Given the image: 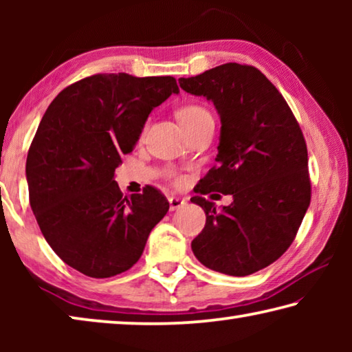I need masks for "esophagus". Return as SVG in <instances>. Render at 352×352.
Segmentation results:
<instances>
[{"label":"esophagus","mask_w":352,"mask_h":352,"mask_svg":"<svg viewBox=\"0 0 352 352\" xmlns=\"http://www.w3.org/2000/svg\"><path fill=\"white\" fill-rule=\"evenodd\" d=\"M184 205H186V200H184V199L174 197V195L169 197V210L170 211H175V210H178V208H182Z\"/></svg>","instance_id":"obj_1"}]
</instances>
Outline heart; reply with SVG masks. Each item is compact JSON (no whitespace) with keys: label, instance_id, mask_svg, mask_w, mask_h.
<instances>
[{"label":"heart","instance_id":"obj_1","mask_svg":"<svg viewBox=\"0 0 352 352\" xmlns=\"http://www.w3.org/2000/svg\"><path fill=\"white\" fill-rule=\"evenodd\" d=\"M177 118L178 121L182 122L188 133L195 132L197 129H201L205 126H214V116L212 113L206 109L205 105L197 104V102H189L182 105L180 109L177 110ZM146 132V126L142 127V132ZM177 183H182V178H177Z\"/></svg>","mask_w":352,"mask_h":352}]
</instances>
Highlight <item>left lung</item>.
<instances>
[{"instance_id": "obj_1", "label": "left lung", "mask_w": 352, "mask_h": 352, "mask_svg": "<svg viewBox=\"0 0 352 352\" xmlns=\"http://www.w3.org/2000/svg\"><path fill=\"white\" fill-rule=\"evenodd\" d=\"M178 83L212 100L222 121L217 164L190 199L206 212L190 247L208 269L252 275L285 253L311 204L305 135L283 94L252 65L223 63ZM214 190L233 195L234 204L217 212L204 197Z\"/></svg>"}]
</instances>
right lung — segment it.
Returning a JSON list of instances; mask_svg holds the SVG:
<instances>
[{
    "label": "right lung",
    "mask_w": 352,
    "mask_h": 352,
    "mask_svg": "<svg viewBox=\"0 0 352 352\" xmlns=\"http://www.w3.org/2000/svg\"><path fill=\"white\" fill-rule=\"evenodd\" d=\"M172 76L93 74L57 94L26 160L29 204L46 242L90 278L129 270L169 210L153 186L124 195L113 180L148 113L178 93Z\"/></svg>",
    "instance_id": "1"
}]
</instances>
